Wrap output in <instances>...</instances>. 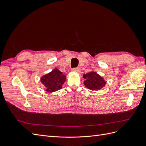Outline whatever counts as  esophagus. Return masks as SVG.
Segmentation results:
<instances>
[{
	"instance_id": "esophagus-1",
	"label": "esophagus",
	"mask_w": 146,
	"mask_h": 146,
	"mask_svg": "<svg viewBox=\"0 0 146 146\" xmlns=\"http://www.w3.org/2000/svg\"><path fill=\"white\" fill-rule=\"evenodd\" d=\"M80 68L79 67L75 68L72 69V71L75 72H80Z\"/></svg>"
}]
</instances>
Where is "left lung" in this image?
<instances>
[{"mask_svg": "<svg viewBox=\"0 0 146 146\" xmlns=\"http://www.w3.org/2000/svg\"><path fill=\"white\" fill-rule=\"evenodd\" d=\"M83 77L85 79L84 85L88 89L92 91H98L101 89L106 84L104 78L93 71L84 74Z\"/></svg>", "mask_w": 146, "mask_h": 146, "instance_id": "left-lung-1", "label": "left lung"}]
</instances>
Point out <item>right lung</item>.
I'll list each match as a JSON object with an SVG mask.
<instances>
[{"instance_id": "right-lung-1", "label": "right lung", "mask_w": 146, "mask_h": 146, "mask_svg": "<svg viewBox=\"0 0 146 146\" xmlns=\"http://www.w3.org/2000/svg\"><path fill=\"white\" fill-rule=\"evenodd\" d=\"M66 80V76L57 68H55L52 72L41 78V83L45 86L46 91L48 92H55L61 89L62 85Z\"/></svg>"}]
</instances>
